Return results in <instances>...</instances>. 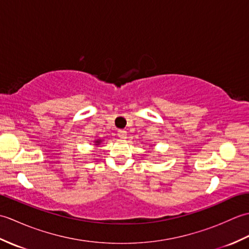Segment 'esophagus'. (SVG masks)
Instances as JSON below:
<instances>
[{
	"instance_id": "1",
	"label": "esophagus",
	"mask_w": 249,
	"mask_h": 249,
	"mask_svg": "<svg viewBox=\"0 0 249 249\" xmlns=\"http://www.w3.org/2000/svg\"><path fill=\"white\" fill-rule=\"evenodd\" d=\"M118 136L120 139H125L126 136H127V133H126V130L120 129V130H118Z\"/></svg>"
}]
</instances>
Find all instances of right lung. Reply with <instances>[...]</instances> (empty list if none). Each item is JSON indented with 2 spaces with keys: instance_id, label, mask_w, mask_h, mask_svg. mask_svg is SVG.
I'll return each instance as SVG.
<instances>
[{
  "instance_id": "1",
  "label": "right lung",
  "mask_w": 249,
  "mask_h": 249,
  "mask_svg": "<svg viewBox=\"0 0 249 249\" xmlns=\"http://www.w3.org/2000/svg\"><path fill=\"white\" fill-rule=\"evenodd\" d=\"M99 142H100V141H96V143H99Z\"/></svg>"
}]
</instances>
